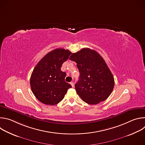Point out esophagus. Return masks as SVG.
Segmentation results:
<instances>
[{"mask_svg": "<svg viewBox=\"0 0 145 145\" xmlns=\"http://www.w3.org/2000/svg\"><path fill=\"white\" fill-rule=\"evenodd\" d=\"M70 84H71V85L72 86V87H73V86H74V82H71Z\"/></svg>", "mask_w": 145, "mask_h": 145, "instance_id": "esophagus-1", "label": "esophagus"}]
</instances>
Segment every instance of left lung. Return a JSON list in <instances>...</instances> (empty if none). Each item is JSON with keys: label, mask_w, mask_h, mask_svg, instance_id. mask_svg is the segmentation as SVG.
<instances>
[{"label": "left lung", "mask_w": 145, "mask_h": 145, "mask_svg": "<svg viewBox=\"0 0 145 145\" xmlns=\"http://www.w3.org/2000/svg\"><path fill=\"white\" fill-rule=\"evenodd\" d=\"M69 59L77 63L80 72L75 89L81 99L89 105L106 100L114 87V76L105 61L95 50L83 48Z\"/></svg>", "instance_id": "1"}]
</instances>
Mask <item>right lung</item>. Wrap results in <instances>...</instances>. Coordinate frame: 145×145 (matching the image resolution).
I'll list each match as a JSON object with an SVG mask.
<instances>
[{
	"label": "right lung",
	"mask_w": 145,
	"mask_h": 145,
	"mask_svg": "<svg viewBox=\"0 0 145 145\" xmlns=\"http://www.w3.org/2000/svg\"><path fill=\"white\" fill-rule=\"evenodd\" d=\"M71 52L58 48L46 54L34 68L30 77L31 91L36 98L47 105L58 104L72 86L65 81L66 73L61 71L62 65Z\"/></svg>",
	"instance_id": "right-lung-1"
}]
</instances>
